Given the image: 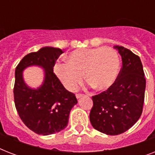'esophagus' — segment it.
Wrapping results in <instances>:
<instances>
[{"label":"esophagus","mask_w":155,"mask_h":155,"mask_svg":"<svg viewBox=\"0 0 155 155\" xmlns=\"http://www.w3.org/2000/svg\"><path fill=\"white\" fill-rule=\"evenodd\" d=\"M83 96H84L83 94H76V95H75V97H76V98H77V99H79V98H80V97H82Z\"/></svg>","instance_id":"34e87169"}]
</instances>
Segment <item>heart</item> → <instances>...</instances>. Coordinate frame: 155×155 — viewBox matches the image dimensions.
Wrapping results in <instances>:
<instances>
[{"label":"heart","instance_id":"1","mask_svg":"<svg viewBox=\"0 0 155 155\" xmlns=\"http://www.w3.org/2000/svg\"><path fill=\"white\" fill-rule=\"evenodd\" d=\"M66 64H57L54 71L63 86L73 92L85 80L97 90L109 88L119 69L117 53L110 47L80 49L68 55Z\"/></svg>","mask_w":155,"mask_h":155}]
</instances>
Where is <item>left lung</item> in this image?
<instances>
[{"label": "left lung", "instance_id": "obj_1", "mask_svg": "<svg viewBox=\"0 0 155 155\" xmlns=\"http://www.w3.org/2000/svg\"><path fill=\"white\" fill-rule=\"evenodd\" d=\"M122 67L109 88L92 97L89 118L94 129L108 135H118L132 127L142 113L146 79L141 59L124 47L115 46Z\"/></svg>", "mask_w": 155, "mask_h": 155}]
</instances>
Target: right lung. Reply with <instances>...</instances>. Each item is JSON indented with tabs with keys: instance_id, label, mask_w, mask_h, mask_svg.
I'll return each mask as SVG.
<instances>
[{
	"instance_id": "right-lung-1",
	"label": "right lung",
	"mask_w": 155,
	"mask_h": 155,
	"mask_svg": "<svg viewBox=\"0 0 155 155\" xmlns=\"http://www.w3.org/2000/svg\"><path fill=\"white\" fill-rule=\"evenodd\" d=\"M62 53L59 48L42 47L26 54L16 68L13 87L16 109L23 123L38 134H53L66 128L70 111L77 104L75 95L66 89L54 73V66ZM34 65L45 69L44 84L37 90L28 87L22 76L23 70Z\"/></svg>"
}]
</instances>
